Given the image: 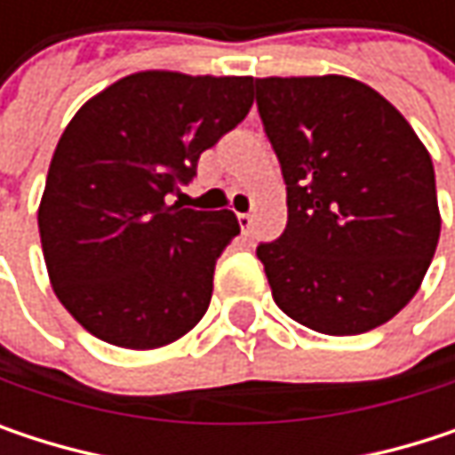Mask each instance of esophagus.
<instances>
[{
    "mask_svg": "<svg viewBox=\"0 0 455 455\" xmlns=\"http://www.w3.org/2000/svg\"><path fill=\"white\" fill-rule=\"evenodd\" d=\"M236 219H239V228H242V234H244V236H247V234H252V216H250V213H239Z\"/></svg>",
    "mask_w": 455,
    "mask_h": 455,
    "instance_id": "esophagus-1",
    "label": "esophagus"
}]
</instances>
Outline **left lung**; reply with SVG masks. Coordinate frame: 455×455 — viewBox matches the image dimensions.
<instances>
[{
  "label": "left lung",
  "instance_id": "1",
  "mask_svg": "<svg viewBox=\"0 0 455 455\" xmlns=\"http://www.w3.org/2000/svg\"><path fill=\"white\" fill-rule=\"evenodd\" d=\"M255 102L287 184V228L258 244L276 306L334 337L390 321L440 239L429 152L355 78H255Z\"/></svg>",
  "mask_w": 455,
  "mask_h": 455
}]
</instances>
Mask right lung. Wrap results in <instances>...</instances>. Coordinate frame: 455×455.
Segmentation results:
<instances>
[{"label":"right lung","instance_id":"right-lung-1","mask_svg":"<svg viewBox=\"0 0 455 455\" xmlns=\"http://www.w3.org/2000/svg\"><path fill=\"white\" fill-rule=\"evenodd\" d=\"M250 108V76L144 70L73 116L49 163L39 234L54 295L86 331L149 350L205 316L239 221L171 200Z\"/></svg>","mask_w":455,"mask_h":455}]
</instances>
